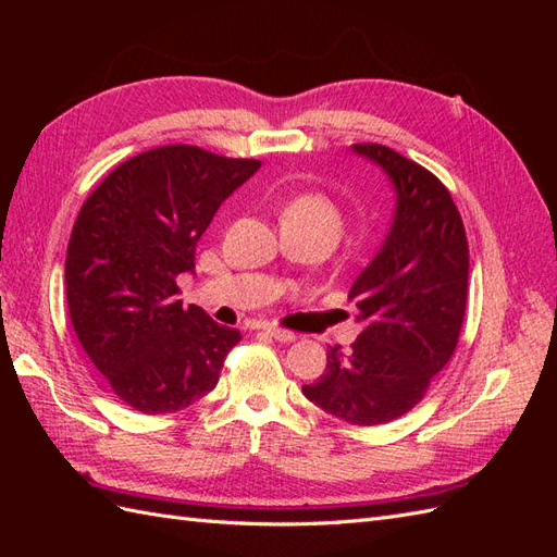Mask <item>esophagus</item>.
<instances>
[{"instance_id":"esophagus-1","label":"esophagus","mask_w":557,"mask_h":557,"mask_svg":"<svg viewBox=\"0 0 557 557\" xmlns=\"http://www.w3.org/2000/svg\"><path fill=\"white\" fill-rule=\"evenodd\" d=\"M262 332L272 336V339L281 342V344H290V342H295V339H297V336H295L293 332H288V330H281V327H274V325H262Z\"/></svg>"}]
</instances>
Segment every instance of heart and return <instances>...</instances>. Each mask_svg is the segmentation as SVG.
Here are the masks:
<instances>
[{
    "instance_id": "b5f03b06",
    "label": "heart",
    "mask_w": 557,
    "mask_h": 557,
    "mask_svg": "<svg viewBox=\"0 0 557 557\" xmlns=\"http://www.w3.org/2000/svg\"><path fill=\"white\" fill-rule=\"evenodd\" d=\"M283 223H295L315 230L334 244L344 230V213L330 197L320 193H305L293 197L285 205Z\"/></svg>"
}]
</instances>
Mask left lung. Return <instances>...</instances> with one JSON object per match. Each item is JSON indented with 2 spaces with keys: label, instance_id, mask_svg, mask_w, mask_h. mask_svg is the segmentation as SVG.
Returning <instances> with one entry per match:
<instances>
[{
  "label": "left lung",
  "instance_id": "8db88e82",
  "mask_svg": "<svg viewBox=\"0 0 557 557\" xmlns=\"http://www.w3.org/2000/svg\"><path fill=\"white\" fill-rule=\"evenodd\" d=\"M393 183L395 211L381 248L348 299L362 332L348 352L327 348L325 374L301 393L352 425L411 411L450 360L467 309L469 248L444 183L381 144H352Z\"/></svg>",
  "mask_w": 557,
  "mask_h": 557
}]
</instances>
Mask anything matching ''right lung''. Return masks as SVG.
<instances>
[{
    "label": "right lung",
    "mask_w": 557,
    "mask_h": 557,
    "mask_svg": "<svg viewBox=\"0 0 557 557\" xmlns=\"http://www.w3.org/2000/svg\"><path fill=\"white\" fill-rule=\"evenodd\" d=\"M260 170L197 146L123 162L86 199L66 246V307L83 350L141 413H172L213 391L242 334L183 309L178 276L223 201Z\"/></svg>",
    "instance_id": "1"
}]
</instances>
